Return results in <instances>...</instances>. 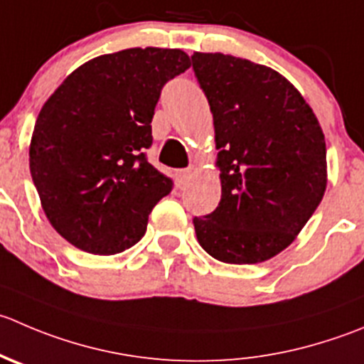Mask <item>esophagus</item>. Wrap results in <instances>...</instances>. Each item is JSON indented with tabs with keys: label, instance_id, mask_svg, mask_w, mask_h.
<instances>
[{
	"label": "esophagus",
	"instance_id": "obj_1",
	"mask_svg": "<svg viewBox=\"0 0 364 364\" xmlns=\"http://www.w3.org/2000/svg\"><path fill=\"white\" fill-rule=\"evenodd\" d=\"M190 176H192V168H183V171H178V174H176V179H178L179 188H183V186L186 185V181L190 179Z\"/></svg>",
	"mask_w": 364,
	"mask_h": 364
}]
</instances>
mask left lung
<instances>
[{
    "mask_svg": "<svg viewBox=\"0 0 364 364\" xmlns=\"http://www.w3.org/2000/svg\"><path fill=\"white\" fill-rule=\"evenodd\" d=\"M210 103L222 197L193 217L200 247L235 264L267 261L311 218L327 185L326 139L297 88L267 65L193 53Z\"/></svg>",
    "mask_w": 364,
    "mask_h": 364,
    "instance_id": "obj_1",
    "label": "left lung"
}]
</instances>
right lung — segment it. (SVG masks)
<instances>
[{
	"label": "right lung",
	"mask_w": 364,
	"mask_h": 364,
	"mask_svg": "<svg viewBox=\"0 0 364 364\" xmlns=\"http://www.w3.org/2000/svg\"><path fill=\"white\" fill-rule=\"evenodd\" d=\"M181 49L132 48L77 67L35 122L30 172L53 228L77 249L122 252L174 186L147 161L151 121L168 80L185 73Z\"/></svg>",
	"instance_id": "add662e5"
}]
</instances>
